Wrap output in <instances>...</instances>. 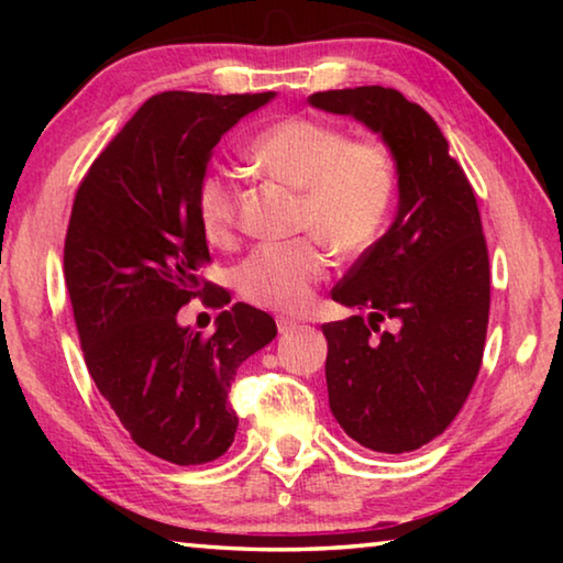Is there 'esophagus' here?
I'll use <instances>...</instances> for the list:
<instances>
[{"label":"esophagus","mask_w":563,"mask_h":563,"mask_svg":"<svg viewBox=\"0 0 563 563\" xmlns=\"http://www.w3.org/2000/svg\"><path fill=\"white\" fill-rule=\"evenodd\" d=\"M295 328H298V320L285 318V316L278 318V332H280V335H288V332H292Z\"/></svg>","instance_id":"34e87169"}]
</instances>
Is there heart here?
Segmentation results:
<instances>
[{
    "label": "heart",
    "instance_id": "b5f03b06",
    "mask_svg": "<svg viewBox=\"0 0 563 563\" xmlns=\"http://www.w3.org/2000/svg\"><path fill=\"white\" fill-rule=\"evenodd\" d=\"M255 170L300 190L295 228L318 235L332 251L355 255L373 245L389 218L397 194V166L375 139H350L345 131L308 117L275 121L245 146ZM238 188L211 170L196 188V213L216 245L233 241ZM328 273L316 238L258 245L235 268V288L251 305L268 310H302Z\"/></svg>",
    "mask_w": 563,
    "mask_h": 563
}]
</instances>
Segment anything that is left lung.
I'll return each mask as SVG.
<instances>
[{
  "instance_id": "left-lung-1",
  "label": "left lung",
  "mask_w": 563,
  "mask_h": 563,
  "mask_svg": "<svg viewBox=\"0 0 563 563\" xmlns=\"http://www.w3.org/2000/svg\"><path fill=\"white\" fill-rule=\"evenodd\" d=\"M308 101L365 123L395 158V221L332 288V300L369 316L322 332L342 430L373 452H412L452 424L482 367L489 253L479 208L440 126L397 89L318 91ZM385 317L398 320L395 333L378 332Z\"/></svg>"
}]
</instances>
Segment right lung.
Listing matches in <instances>:
<instances>
[{
  "label": "right lung",
  "instance_id": "obj_1",
  "mask_svg": "<svg viewBox=\"0 0 563 563\" xmlns=\"http://www.w3.org/2000/svg\"><path fill=\"white\" fill-rule=\"evenodd\" d=\"M273 97L156 93L93 161L71 206L64 280L84 360L131 440L170 464L228 452L238 367L278 335L268 312L245 302L216 318L211 338L178 325L198 295L211 308L231 302L196 275L211 263L196 188L223 133Z\"/></svg>",
  "mask_w": 563,
  "mask_h": 563
}]
</instances>
